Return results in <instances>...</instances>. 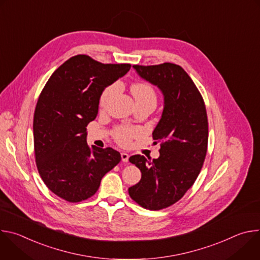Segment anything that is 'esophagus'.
I'll list each match as a JSON object with an SVG mask.
<instances>
[{"mask_svg":"<svg viewBox=\"0 0 260 260\" xmlns=\"http://www.w3.org/2000/svg\"><path fill=\"white\" fill-rule=\"evenodd\" d=\"M128 157H129V155L127 153H125V152L121 153V160L123 162H127L128 161Z\"/></svg>","mask_w":260,"mask_h":260,"instance_id":"esophagus-1","label":"esophagus"}]
</instances>
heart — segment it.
Masks as SVG:
<instances>
[{
  "instance_id": "b5f03b06",
  "label": "heart",
  "mask_w": 260,
  "mask_h": 260,
  "mask_svg": "<svg viewBox=\"0 0 260 260\" xmlns=\"http://www.w3.org/2000/svg\"><path fill=\"white\" fill-rule=\"evenodd\" d=\"M119 90V83L114 82L112 84L108 85L102 92L100 96V107L102 109H107L113 100L115 94ZM132 93L137 102V105L139 104H150L154 107L157 103V94L155 89L151 84L148 82H136L132 85ZM139 131L135 127H128V126H119L114 132V138L115 140L123 146H126L131 143V140L137 136Z\"/></svg>"
}]
</instances>
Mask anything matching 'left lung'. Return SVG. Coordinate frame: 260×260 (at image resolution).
<instances>
[{"label": "left lung", "instance_id": "obj_1", "mask_svg": "<svg viewBox=\"0 0 260 260\" xmlns=\"http://www.w3.org/2000/svg\"><path fill=\"white\" fill-rule=\"evenodd\" d=\"M137 73L164 94L161 118L154 128V143H160L159 157L133 155L129 161L142 173L128 188L129 197L148 210L168 208L183 198L196 182L208 148V117L198 87L182 67L164 62L133 66Z\"/></svg>", "mask_w": 260, "mask_h": 260}]
</instances>
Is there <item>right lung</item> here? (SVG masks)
<instances>
[{"label": "right lung", "instance_id": "add662e5", "mask_svg": "<svg viewBox=\"0 0 260 260\" xmlns=\"http://www.w3.org/2000/svg\"><path fill=\"white\" fill-rule=\"evenodd\" d=\"M129 69L78 54L53 72L40 93L32 124L36 165L46 186L67 202L92 197L121 160L112 148L89 147L86 126L98 115L103 90Z\"/></svg>", "mask_w": 260, "mask_h": 260}]
</instances>
